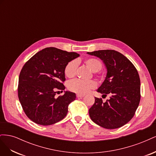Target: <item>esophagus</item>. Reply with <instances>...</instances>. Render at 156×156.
Instances as JSON below:
<instances>
[{
	"instance_id": "34e87169",
	"label": "esophagus",
	"mask_w": 156,
	"mask_h": 156,
	"mask_svg": "<svg viewBox=\"0 0 156 156\" xmlns=\"http://www.w3.org/2000/svg\"><path fill=\"white\" fill-rule=\"evenodd\" d=\"M84 96V94H77V98H83Z\"/></svg>"
}]
</instances>
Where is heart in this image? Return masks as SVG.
Returning <instances> with one entry per match:
<instances>
[{
    "label": "heart",
    "instance_id": "b5f03b06",
    "mask_svg": "<svg viewBox=\"0 0 156 156\" xmlns=\"http://www.w3.org/2000/svg\"><path fill=\"white\" fill-rule=\"evenodd\" d=\"M84 63L87 65V66L93 72H98L102 67L101 62L98 59L95 58H88L85 60ZM77 66L78 62L77 60H73L70 61L66 66L64 69L66 76L68 78L73 77L76 74ZM68 87L71 91L84 94L87 93L90 90L96 88V83L94 81H83L79 79H75L73 81H71L68 83Z\"/></svg>",
    "mask_w": 156,
    "mask_h": 156
}]
</instances>
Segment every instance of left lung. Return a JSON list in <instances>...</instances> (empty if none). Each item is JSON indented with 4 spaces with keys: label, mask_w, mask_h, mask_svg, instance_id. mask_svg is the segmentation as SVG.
Wrapping results in <instances>:
<instances>
[{
    "label": "left lung",
    "mask_w": 156,
    "mask_h": 156,
    "mask_svg": "<svg viewBox=\"0 0 156 156\" xmlns=\"http://www.w3.org/2000/svg\"><path fill=\"white\" fill-rule=\"evenodd\" d=\"M87 54L100 58L107 69L104 81L97 90L103 96L110 94L103 103L95 98L90 108L91 120L106 129L124 126L133 117L140 99V81L137 70L124 55L114 50H99Z\"/></svg>",
    "instance_id": "obj_1"
}]
</instances>
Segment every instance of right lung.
<instances>
[{"mask_svg": "<svg viewBox=\"0 0 156 156\" xmlns=\"http://www.w3.org/2000/svg\"><path fill=\"white\" fill-rule=\"evenodd\" d=\"M80 55L55 48L37 52L30 58L19 77L18 97L29 119L42 126L54 124L66 116L68 105L76 94L64 91L56 98V90H64L66 66Z\"/></svg>", "mask_w": 156, "mask_h": 156, "instance_id": "right-lung-1", "label": "right lung"}]
</instances>
